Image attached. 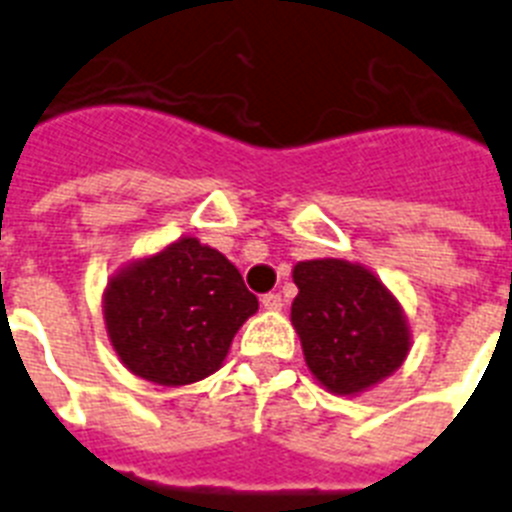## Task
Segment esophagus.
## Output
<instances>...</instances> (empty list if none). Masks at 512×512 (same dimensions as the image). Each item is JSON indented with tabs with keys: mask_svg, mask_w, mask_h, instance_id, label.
I'll return each mask as SVG.
<instances>
[{
	"mask_svg": "<svg viewBox=\"0 0 512 512\" xmlns=\"http://www.w3.org/2000/svg\"><path fill=\"white\" fill-rule=\"evenodd\" d=\"M262 306H265V309H270V311L283 309V296H281V293H265V296H262Z\"/></svg>",
	"mask_w": 512,
	"mask_h": 512,
	"instance_id": "esophagus-1",
	"label": "esophagus"
}]
</instances>
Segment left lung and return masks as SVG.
Returning a JSON list of instances; mask_svg holds the SVG:
<instances>
[{"instance_id":"8db88e82","label":"left lung","mask_w":512,"mask_h":512,"mask_svg":"<svg viewBox=\"0 0 512 512\" xmlns=\"http://www.w3.org/2000/svg\"><path fill=\"white\" fill-rule=\"evenodd\" d=\"M299 296L291 322L311 376L355 397L397 371L410 353V324L394 293L358 262L306 260L293 268Z\"/></svg>"}]
</instances>
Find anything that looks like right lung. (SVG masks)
I'll list each match as a JSON object with an SVG mask.
<instances>
[{"label": "right lung", "mask_w": 512, "mask_h": 512, "mask_svg": "<svg viewBox=\"0 0 512 512\" xmlns=\"http://www.w3.org/2000/svg\"><path fill=\"white\" fill-rule=\"evenodd\" d=\"M255 311L257 296L239 270L195 237L128 262L102 293L105 327L121 363L162 386L195 384L219 371Z\"/></svg>", "instance_id": "1"}]
</instances>
